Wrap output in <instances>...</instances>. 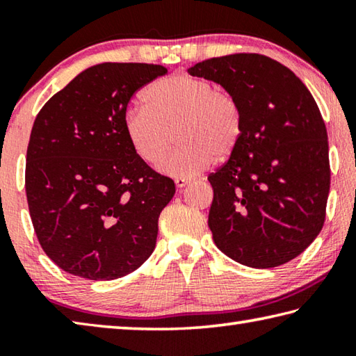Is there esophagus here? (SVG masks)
I'll use <instances>...</instances> for the list:
<instances>
[{
  "mask_svg": "<svg viewBox=\"0 0 356 356\" xmlns=\"http://www.w3.org/2000/svg\"><path fill=\"white\" fill-rule=\"evenodd\" d=\"M174 182H176L177 188H184L185 185H188L191 182V179L190 177H177L176 180H174Z\"/></svg>",
  "mask_w": 356,
  "mask_h": 356,
  "instance_id": "34e87169",
  "label": "esophagus"
}]
</instances>
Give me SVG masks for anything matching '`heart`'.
Returning a JSON list of instances; mask_svg holds the SVG:
<instances>
[{
	"label": "heart",
	"instance_id": "heart-1",
	"mask_svg": "<svg viewBox=\"0 0 356 356\" xmlns=\"http://www.w3.org/2000/svg\"><path fill=\"white\" fill-rule=\"evenodd\" d=\"M144 106L125 114L135 154L149 165L163 159L176 135L179 146L160 163L171 177H193L236 152L245 130L243 108L232 92L207 78L177 74L144 89Z\"/></svg>",
	"mask_w": 356,
	"mask_h": 356
}]
</instances>
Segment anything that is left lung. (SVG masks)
Masks as SVG:
<instances>
[{
    "label": "left lung",
    "mask_w": 356,
    "mask_h": 356,
    "mask_svg": "<svg viewBox=\"0 0 356 356\" xmlns=\"http://www.w3.org/2000/svg\"><path fill=\"white\" fill-rule=\"evenodd\" d=\"M232 92L243 108L242 141L209 176L213 242L234 261L273 268L322 231L330 193L327 127L303 81L257 53L206 59L188 69Z\"/></svg>",
    "instance_id": "left-lung-1"
}]
</instances>
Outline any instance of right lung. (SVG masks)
Segmentation results:
<instances>
[{
  "label": "right lung",
  "mask_w": 356,
  "mask_h": 356,
  "mask_svg": "<svg viewBox=\"0 0 356 356\" xmlns=\"http://www.w3.org/2000/svg\"><path fill=\"white\" fill-rule=\"evenodd\" d=\"M165 74L156 64L92 65L35 118L25 171L29 215L42 250L64 272L111 281L152 254L176 185L135 154L124 120L131 95Z\"/></svg>",
  "instance_id": "add662e5"
}]
</instances>
